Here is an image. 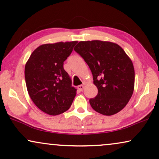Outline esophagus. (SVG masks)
Segmentation results:
<instances>
[{
	"mask_svg": "<svg viewBox=\"0 0 159 159\" xmlns=\"http://www.w3.org/2000/svg\"><path fill=\"white\" fill-rule=\"evenodd\" d=\"M77 89H78V90H79V91H83V89H84V85H79L77 87Z\"/></svg>",
	"mask_w": 159,
	"mask_h": 159,
	"instance_id": "esophagus-1",
	"label": "esophagus"
}]
</instances>
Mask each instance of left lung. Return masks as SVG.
Listing matches in <instances>:
<instances>
[{
    "label": "left lung",
    "instance_id": "8db88e82",
    "mask_svg": "<svg viewBox=\"0 0 159 159\" xmlns=\"http://www.w3.org/2000/svg\"><path fill=\"white\" fill-rule=\"evenodd\" d=\"M74 51L89 66L98 94L89 100L95 111L112 115L127 104L134 92L132 61L119 45L99 40L80 42Z\"/></svg>",
    "mask_w": 159,
    "mask_h": 159
}]
</instances>
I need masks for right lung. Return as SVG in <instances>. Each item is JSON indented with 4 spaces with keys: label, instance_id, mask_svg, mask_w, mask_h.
<instances>
[{
    "label": "right lung",
    "instance_id": "add662e5",
    "mask_svg": "<svg viewBox=\"0 0 159 159\" xmlns=\"http://www.w3.org/2000/svg\"><path fill=\"white\" fill-rule=\"evenodd\" d=\"M76 41L39 46L25 66L26 87L33 103L50 115H60L70 108L76 94L71 80L64 70Z\"/></svg>",
    "mask_w": 159,
    "mask_h": 159
}]
</instances>
